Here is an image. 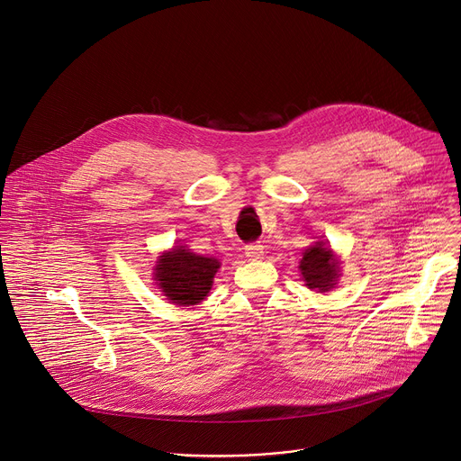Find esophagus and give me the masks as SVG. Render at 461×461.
<instances>
[{
  "instance_id": "34e87169",
  "label": "esophagus",
  "mask_w": 461,
  "mask_h": 461,
  "mask_svg": "<svg viewBox=\"0 0 461 461\" xmlns=\"http://www.w3.org/2000/svg\"><path fill=\"white\" fill-rule=\"evenodd\" d=\"M245 256L252 261H258V259H263L265 256V247L259 245V243H250L245 247Z\"/></svg>"
}]
</instances>
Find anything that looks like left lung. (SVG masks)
<instances>
[{
  "mask_svg": "<svg viewBox=\"0 0 461 461\" xmlns=\"http://www.w3.org/2000/svg\"><path fill=\"white\" fill-rule=\"evenodd\" d=\"M300 270L303 282L309 289H316L318 293L330 291L339 278V263L323 241L305 249L303 258L300 261Z\"/></svg>",
  "mask_w": 461,
  "mask_h": 461,
  "instance_id": "obj_1",
  "label": "left lung"
}]
</instances>
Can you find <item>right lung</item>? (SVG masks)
Returning a JSON list of instances; mask_svg holds the SVG:
<instances>
[{
  "mask_svg": "<svg viewBox=\"0 0 461 461\" xmlns=\"http://www.w3.org/2000/svg\"><path fill=\"white\" fill-rule=\"evenodd\" d=\"M220 265L216 258L200 256L177 245L158 258L154 280L172 303L181 307L198 305L207 298Z\"/></svg>",
  "mask_w": 461,
  "mask_h": 461,
  "instance_id": "obj_1",
  "label": "right lung"
}]
</instances>
